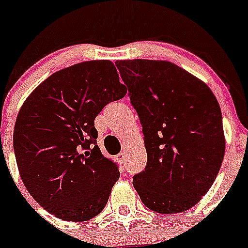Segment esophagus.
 Returning <instances> with one entry per match:
<instances>
[{
    "mask_svg": "<svg viewBox=\"0 0 248 248\" xmlns=\"http://www.w3.org/2000/svg\"><path fill=\"white\" fill-rule=\"evenodd\" d=\"M117 158H118V161H120L122 165H124V162H126V155H124V152H121L120 155H117Z\"/></svg>",
    "mask_w": 248,
    "mask_h": 248,
    "instance_id": "1",
    "label": "esophagus"
}]
</instances>
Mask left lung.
<instances>
[{"label":"left lung","mask_w":248,"mask_h":248,"mask_svg":"<svg viewBox=\"0 0 248 248\" xmlns=\"http://www.w3.org/2000/svg\"><path fill=\"white\" fill-rule=\"evenodd\" d=\"M143 126L148 162L134 188L148 208H192L214 184L225 153L220 105L203 81L166 60H118Z\"/></svg>","instance_id":"8db88e82"}]
</instances>
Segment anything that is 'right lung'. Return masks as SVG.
<instances>
[{
    "label": "right lung",
    "instance_id": "right-lung-1",
    "mask_svg": "<svg viewBox=\"0 0 248 248\" xmlns=\"http://www.w3.org/2000/svg\"><path fill=\"white\" fill-rule=\"evenodd\" d=\"M127 89L110 60L64 68L33 90L14 127V151L29 194L67 221H87L108 202L118 167L96 145L95 117Z\"/></svg>",
    "mask_w": 248,
    "mask_h": 248
}]
</instances>
